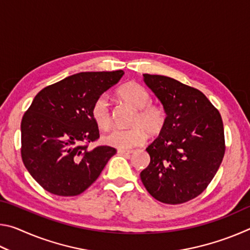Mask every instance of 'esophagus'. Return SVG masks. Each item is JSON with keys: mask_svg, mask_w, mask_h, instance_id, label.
Here are the masks:
<instances>
[{"mask_svg": "<svg viewBox=\"0 0 250 250\" xmlns=\"http://www.w3.org/2000/svg\"><path fill=\"white\" fill-rule=\"evenodd\" d=\"M118 153L124 154V155H130L133 153V151H125V150H118Z\"/></svg>", "mask_w": 250, "mask_h": 250, "instance_id": "esophagus-1", "label": "esophagus"}]
</instances>
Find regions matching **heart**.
<instances>
[{
  "label": "heart",
  "instance_id": "heart-1",
  "mask_svg": "<svg viewBox=\"0 0 250 250\" xmlns=\"http://www.w3.org/2000/svg\"><path fill=\"white\" fill-rule=\"evenodd\" d=\"M122 103L135 109L130 125L125 130H113L103 138L104 145L119 150H129L146 142L147 133L152 137L162 132L167 125V112L162 105L151 104V96L145 87L135 82L122 84L117 90ZM91 117L101 130H108L112 125V116L109 100L105 96L96 99L91 108Z\"/></svg>",
  "mask_w": 250,
  "mask_h": 250
}]
</instances>
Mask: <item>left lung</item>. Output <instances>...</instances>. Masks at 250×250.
<instances>
[{
	"mask_svg": "<svg viewBox=\"0 0 250 250\" xmlns=\"http://www.w3.org/2000/svg\"><path fill=\"white\" fill-rule=\"evenodd\" d=\"M143 79L166 109L167 125L146 147L151 161L141 181L155 200L182 204L204 192L221 166V113L195 88L167 76L145 74Z\"/></svg>",
	"mask_w": 250,
	"mask_h": 250,
	"instance_id": "1",
	"label": "left lung"
}]
</instances>
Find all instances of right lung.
Returning <instances> with one entry per match:
<instances>
[{"instance_id":"obj_1","label":"right lung","mask_w":250,"mask_h":250,"mask_svg":"<svg viewBox=\"0 0 250 250\" xmlns=\"http://www.w3.org/2000/svg\"><path fill=\"white\" fill-rule=\"evenodd\" d=\"M124 74V70L79 73L35 96L21 124V154L29 174L47 192L79 195L116 154L115 147L108 146L88 149L99 138L91 108Z\"/></svg>"}]
</instances>
